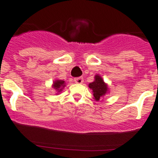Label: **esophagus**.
Listing matches in <instances>:
<instances>
[{
  "mask_svg": "<svg viewBox=\"0 0 158 158\" xmlns=\"http://www.w3.org/2000/svg\"><path fill=\"white\" fill-rule=\"evenodd\" d=\"M74 81H75V82H76V83L81 84V83H82V82H83V78H82V77L75 78Z\"/></svg>",
  "mask_w": 158,
  "mask_h": 158,
  "instance_id": "1",
  "label": "esophagus"
}]
</instances>
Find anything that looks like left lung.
<instances>
[{
  "label": "left lung",
  "mask_w": 158,
  "mask_h": 158,
  "mask_svg": "<svg viewBox=\"0 0 158 158\" xmlns=\"http://www.w3.org/2000/svg\"><path fill=\"white\" fill-rule=\"evenodd\" d=\"M89 87L92 89L93 95L96 101H99L100 98L105 95L107 91V86L104 82L102 78L99 76H95V80L89 84Z\"/></svg>",
  "instance_id": "1"
}]
</instances>
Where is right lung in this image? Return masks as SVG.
I'll list each match as a JSON object with an SVG mask.
<instances>
[{"label":"right lung","mask_w":158,"mask_h":158,"mask_svg":"<svg viewBox=\"0 0 158 158\" xmlns=\"http://www.w3.org/2000/svg\"><path fill=\"white\" fill-rule=\"evenodd\" d=\"M64 81L62 80H56L54 81V85H53V87L57 90L58 92H61L62 90V88L64 87Z\"/></svg>","instance_id":"add662e5"}]
</instances>
